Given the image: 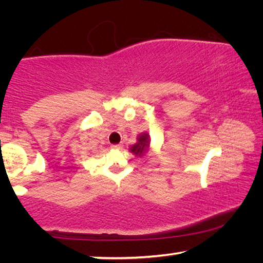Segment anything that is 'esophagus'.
<instances>
[{"label": "esophagus", "mask_w": 263, "mask_h": 263, "mask_svg": "<svg viewBox=\"0 0 263 263\" xmlns=\"http://www.w3.org/2000/svg\"><path fill=\"white\" fill-rule=\"evenodd\" d=\"M112 148H114V149H122V148H123V144H116V145H112Z\"/></svg>", "instance_id": "obj_1"}]
</instances>
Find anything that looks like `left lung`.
Listing matches in <instances>:
<instances>
[{
	"label": "left lung",
	"instance_id": "obj_1",
	"mask_svg": "<svg viewBox=\"0 0 263 263\" xmlns=\"http://www.w3.org/2000/svg\"><path fill=\"white\" fill-rule=\"evenodd\" d=\"M149 144H151V137L147 132H141L140 135L137 137V142L130 147V152L135 154L136 157L142 158L145 157L146 153L149 151Z\"/></svg>",
	"mask_w": 263,
	"mask_h": 263
}]
</instances>
